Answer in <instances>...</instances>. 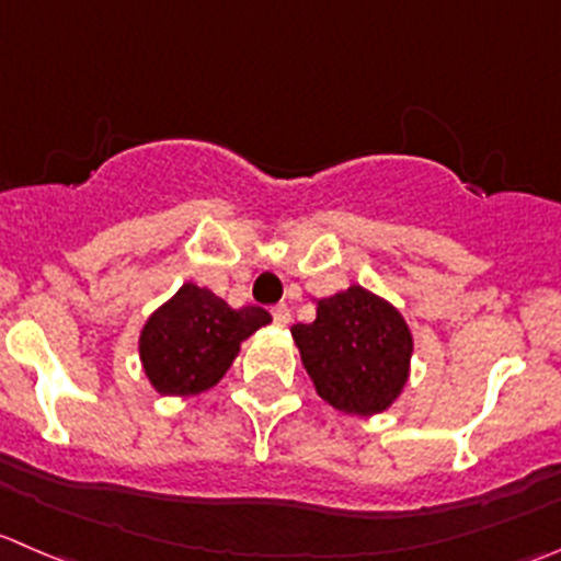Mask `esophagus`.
Wrapping results in <instances>:
<instances>
[{
	"label": "esophagus",
	"instance_id": "1",
	"mask_svg": "<svg viewBox=\"0 0 561 561\" xmlns=\"http://www.w3.org/2000/svg\"><path fill=\"white\" fill-rule=\"evenodd\" d=\"M271 314H274V323H279V325H287L290 323V307H287V304H276L274 309H271Z\"/></svg>",
	"mask_w": 561,
	"mask_h": 561
}]
</instances>
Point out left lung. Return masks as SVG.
Listing matches in <instances>:
<instances>
[{"instance_id":"1","label":"left lung","mask_w":561,"mask_h":561,"mask_svg":"<svg viewBox=\"0 0 561 561\" xmlns=\"http://www.w3.org/2000/svg\"><path fill=\"white\" fill-rule=\"evenodd\" d=\"M290 331L318 394L340 411L380 413L405 386L411 331L391 304L364 287L320 298L318 318Z\"/></svg>"}]
</instances>
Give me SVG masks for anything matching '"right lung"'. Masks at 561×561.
Masks as SVG:
<instances>
[{"label": "right lung", "mask_w": 561, "mask_h": 561, "mask_svg": "<svg viewBox=\"0 0 561 561\" xmlns=\"http://www.w3.org/2000/svg\"><path fill=\"white\" fill-rule=\"evenodd\" d=\"M265 323L271 314L263 307L232 309L205 287L183 285L145 323V373L161 394H197L219 383L241 342Z\"/></svg>", "instance_id": "1"}]
</instances>
